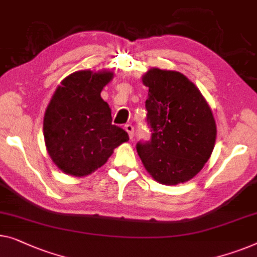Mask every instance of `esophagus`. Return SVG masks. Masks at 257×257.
<instances>
[{"label": "esophagus", "instance_id": "obj_1", "mask_svg": "<svg viewBox=\"0 0 257 257\" xmlns=\"http://www.w3.org/2000/svg\"><path fill=\"white\" fill-rule=\"evenodd\" d=\"M124 128H125V131L128 133L130 139H132V138H133V133H135V128H133V126H132L131 124H127V125L124 126Z\"/></svg>", "mask_w": 257, "mask_h": 257}]
</instances>
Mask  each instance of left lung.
Segmentation results:
<instances>
[{"label": "left lung", "instance_id": "8db88e82", "mask_svg": "<svg viewBox=\"0 0 257 257\" xmlns=\"http://www.w3.org/2000/svg\"><path fill=\"white\" fill-rule=\"evenodd\" d=\"M147 122L152 139L137 144L145 168L159 183L176 185L195 177L214 148L217 125L199 89L176 70L151 68Z\"/></svg>", "mask_w": 257, "mask_h": 257}]
</instances>
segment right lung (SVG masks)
I'll use <instances>...</instances> for the list:
<instances>
[{
	"label": "right lung",
	"instance_id": "1",
	"mask_svg": "<svg viewBox=\"0 0 257 257\" xmlns=\"http://www.w3.org/2000/svg\"><path fill=\"white\" fill-rule=\"evenodd\" d=\"M112 79L111 70H77L55 89L43 131L47 153L62 173L75 177L90 175L128 140L127 132L112 125L109 104L101 97Z\"/></svg>",
	"mask_w": 257,
	"mask_h": 257
}]
</instances>
